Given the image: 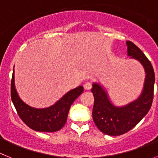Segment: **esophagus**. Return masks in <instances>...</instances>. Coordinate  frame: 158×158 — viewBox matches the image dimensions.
<instances>
[{
	"label": "esophagus",
	"instance_id": "esophagus-1",
	"mask_svg": "<svg viewBox=\"0 0 158 158\" xmlns=\"http://www.w3.org/2000/svg\"><path fill=\"white\" fill-rule=\"evenodd\" d=\"M84 88H85V90H90V89H92V84L88 82V83H86L85 85H84Z\"/></svg>",
	"mask_w": 158,
	"mask_h": 158
}]
</instances>
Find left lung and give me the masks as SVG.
<instances>
[{"mask_svg":"<svg viewBox=\"0 0 158 158\" xmlns=\"http://www.w3.org/2000/svg\"><path fill=\"white\" fill-rule=\"evenodd\" d=\"M127 55L137 60L144 68V85L136 100L123 106L113 104L106 89L98 82L93 84L94 96L93 118L101 132L110 136H118L135 127L150 111L153 97L155 75L151 62L143 52L132 42L127 41Z\"/></svg>","mask_w":158,"mask_h":158,"instance_id":"1","label":"left lung"}]
</instances>
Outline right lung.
<instances>
[{
	"label": "right lung",
	"instance_id": "1",
	"mask_svg": "<svg viewBox=\"0 0 158 158\" xmlns=\"http://www.w3.org/2000/svg\"><path fill=\"white\" fill-rule=\"evenodd\" d=\"M15 71H12L11 98L18 115L26 125L40 132H55L62 129L67 120L69 108L75 100L84 91L83 86L72 89L53 105L45 108L31 107L21 100L15 86Z\"/></svg>",
	"mask_w": 158,
	"mask_h": 158
}]
</instances>
